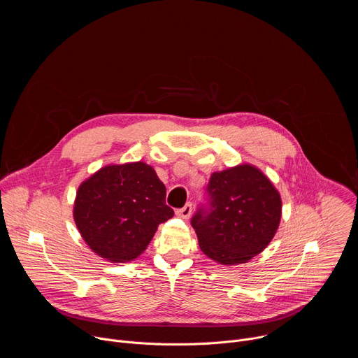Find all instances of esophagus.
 Returning a JSON list of instances; mask_svg holds the SVG:
<instances>
[{
  "mask_svg": "<svg viewBox=\"0 0 358 358\" xmlns=\"http://www.w3.org/2000/svg\"><path fill=\"white\" fill-rule=\"evenodd\" d=\"M191 213H192V203H191V202H187L182 208H180V210L176 211V214H177L180 218H184V220L189 218Z\"/></svg>",
  "mask_w": 358,
  "mask_h": 358,
  "instance_id": "1",
  "label": "esophagus"
}]
</instances>
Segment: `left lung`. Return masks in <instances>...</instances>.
I'll return each instance as SVG.
<instances>
[{
    "label": "left lung",
    "mask_w": 358,
    "mask_h": 358,
    "mask_svg": "<svg viewBox=\"0 0 358 358\" xmlns=\"http://www.w3.org/2000/svg\"><path fill=\"white\" fill-rule=\"evenodd\" d=\"M210 211L191 220L201 250L220 265H239L259 255L273 239L282 218V198L273 182L243 163L213 173Z\"/></svg>",
    "instance_id": "1"
}]
</instances>
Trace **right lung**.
I'll return each instance as SVG.
<instances>
[{
    "mask_svg": "<svg viewBox=\"0 0 358 358\" xmlns=\"http://www.w3.org/2000/svg\"><path fill=\"white\" fill-rule=\"evenodd\" d=\"M173 215L166 185L144 162L99 169L80 182L73 203L80 236L97 257L113 264L138 258Z\"/></svg>",
    "mask_w": 358,
    "mask_h": 358,
    "instance_id": "1",
    "label": "right lung"
}]
</instances>
